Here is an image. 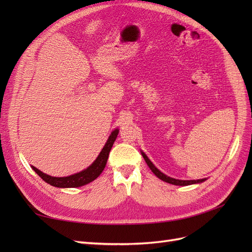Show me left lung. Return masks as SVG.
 <instances>
[{"mask_svg": "<svg viewBox=\"0 0 252 252\" xmlns=\"http://www.w3.org/2000/svg\"><path fill=\"white\" fill-rule=\"evenodd\" d=\"M142 156L145 159V162L147 163V165L149 166V168L151 169V171L154 172L157 177L158 179H161L162 181L166 182V183H169V184H173V185H180V186H187V185H191V184H195V183H202L204 182L206 179H201V180H189V181H183V180H175V179H172L170 177H167L166 174L162 173L161 171H159L157 167L151 163L150 159L147 158V156L144 154V152H142Z\"/></svg>", "mask_w": 252, "mask_h": 252, "instance_id": "8db88e82", "label": "left lung"}]
</instances>
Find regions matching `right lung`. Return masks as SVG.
I'll return each mask as SVG.
<instances>
[{
    "instance_id": "obj_1",
    "label": "right lung",
    "mask_w": 252,
    "mask_h": 252,
    "mask_svg": "<svg viewBox=\"0 0 252 252\" xmlns=\"http://www.w3.org/2000/svg\"><path fill=\"white\" fill-rule=\"evenodd\" d=\"M118 133H119V129H116V130L111 132L109 139L107 140V142H106L105 146L101 151V154L98 155L95 161L91 164L87 169L83 170L79 173H75L65 178H55V177H50L48 174L43 173L42 171H40L33 166H32V169L37 173L39 177L43 179V181L48 183V184H50L51 186L60 187V188H69V187L73 188V187H80L83 185H86L88 183L94 181L104 170L106 163H107L109 152L111 150L114 141L117 139Z\"/></svg>"
}]
</instances>
